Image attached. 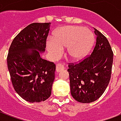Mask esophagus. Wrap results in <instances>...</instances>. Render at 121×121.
Instances as JSON below:
<instances>
[{"label":"esophagus","instance_id":"esophagus-1","mask_svg":"<svg viewBox=\"0 0 121 121\" xmlns=\"http://www.w3.org/2000/svg\"><path fill=\"white\" fill-rule=\"evenodd\" d=\"M65 69V67H64V65L63 63H58L56 65V70L57 72H60L61 71H62Z\"/></svg>","mask_w":121,"mask_h":121}]
</instances>
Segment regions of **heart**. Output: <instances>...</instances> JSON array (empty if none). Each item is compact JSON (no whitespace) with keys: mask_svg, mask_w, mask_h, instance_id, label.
I'll list each match as a JSON object with an SVG mask.
<instances>
[{"mask_svg":"<svg viewBox=\"0 0 121 121\" xmlns=\"http://www.w3.org/2000/svg\"><path fill=\"white\" fill-rule=\"evenodd\" d=\"M94 41L93 34L88 29L82 26H67L56 30L53 39L47 41V48L52 54H59L61 48L67 47L69 57L80 60L89 52Z\"/></svg>","mask_w":121,"mask_h":121,"instance_id":"obj_1","label":"heart"}]
</instances>
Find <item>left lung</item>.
Returning <instances> with one entry per match:
<instances>
[{
  "instance_id": "8db88e82",
  "label": "left lung",
  "mask_w": 121,
  "mask_h": 121,
  "mask_svg": "<svg viewBox=\"0 0 121 121\" xmlns=\"http://www.w3.org/2000/svg\"><path fill=\"white\" fill-rule=\"evenodd\" d=\"M96 44L90 55L69 63L71 95L76 101L90 103L99 99L109 84L113 52L108 40L94 28Z\"/></svg>"
}]
</instances>
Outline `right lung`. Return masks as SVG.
Masks as SVG:
<instances>
[{"mask_svg":"<svg viewBox=\"0 0 121 121\" xmlns=\"http://www.w3.org/2000/svg\"><path fill=\"white\" fill-rule=\"evenodd\" d=\"M50 25L34 22L27 26L13 39L7 56L14 89L30 102L45 101L51 95L56 65L42 59L37 51H45Z\"/></svg>","mask_w":121,"mask_h":121,"instance_id":"obj_1","label":"right lung"}]
</instances>
